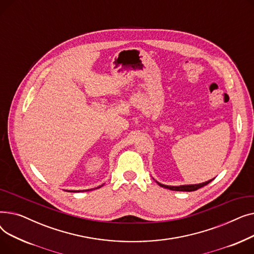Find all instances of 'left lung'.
<instances>
[{
  "mask_svg": "<svg viewBox=\"0 0 254 254\" xmlns=\"http://www.w3.org/2000/svg\"><path fill=\"white\" fill-rule=\"evenodd\" d=\"M214 179V178H213ZM213 179L211 180H208L206 182H203V183H198V184H190V185H179V186H171V185H165V184H162L156 181V183L162 186V188H165V189H168V190H176V191H194L198 189L203 188V186L207 185L208 183H210Z\"/></svg>",
  "mask_w": 254,
  "mask_h": 254,
  "instance_id": "left-lung-1",
  "label": "left lung"
}]
</instances>
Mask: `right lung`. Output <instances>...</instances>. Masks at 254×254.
Segmentation results:
<instances>
[{
    "mask_svg": "<svg viewBox=\"0 0 254 254\" xmlns=\"http://www.w3.org/2000/svg\"><path fill=\"white\" fill-rule=\"evenodd\" d=\"M102 186H103V184H102L101 186H98V188H96V189H93V190L100 189V188H102ZM87 190H65V191H70V192H79V191H87Z\"/></svg>",
    "mask_w": 254,
    "mask_h": 254,
    "instance_id": "right-lung-1",
    "label": "right lung"
}]
</instances>
